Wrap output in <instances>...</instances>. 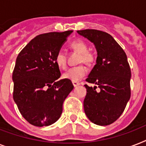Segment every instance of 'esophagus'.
Wrapping results in <instances>:
<instances>
[{
	"label": "esophagus",
	"mask_w": 146,
	"mask_h": 146,
	"mask_svg": "<svg viewBox=\"0 0 146 146\" xmlns=\"http://www.w3.org/2000/svg\"><path fill=\"white\" fill-rule=\"evenodd\" d=\"M73 85L74 87H76L78 86H80V82H77V81H73Z\"/></svg>",
	"instance_id": "obj_1"
}]
</instances>
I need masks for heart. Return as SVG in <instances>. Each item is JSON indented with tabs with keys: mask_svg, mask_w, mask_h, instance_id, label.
I'll list each match as a JSON object with an SVG mask.
<instances>
[{
	"mask_svg": "<svg viewBox=\"0 0 146 146\" xmlns=\"http://www.w3.org/2000/svg\"><path fill=\"white\" fill-rule=\"evenodd\" d=\"M70 48L76 52L79 53L78 63H84L88 66H91L96 61V55L92 51L88 50V44L82 40H76L70 44ZM55 64L60 69H66V57L62 51H58L54 57ZM88 70L84 65H78L71 67L64 73V79L71 81H79L87 74Z\"/></svg>",
	"mask_w": 146,
	"mask_h": 146,
	"instance_id": "obj_1",
	"label": "heart"
}]
</instances>
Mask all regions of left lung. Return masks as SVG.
Segmentation results:
<instances>
[{
    "label": "left lung",
    "instance_id": "8db88e82",
    "mask_svg": "<svg viewBox=\"0 0 146 146\" xmlns=\"http://www.w3.org/2000/svg\"><path fill=\"white\" fill-rule=\"evenodd\" d=\"M77 33L93 42L98 52L96 64L86 80L97 85L100 90L85 85V113L95 124L110 125L120 117L131 96V70L127 54L108 33L96 29Z\"/></svg>",
    "mask_w": 146,
    "mask_h": 146
}]
</instances>
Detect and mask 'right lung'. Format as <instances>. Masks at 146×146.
I'll return each mask as SVG.
<instances>
[{"label": "right lung", "instance_id": "obj_1", "mask_svg": "<svg viewBox=\"0 0 146 146\" xmlns=\"http://www.w3.org/2000/svg\"><path fill=\"white\" fill-rule=\"evenodd\" d=\"M73 31L41 34L19 52L13 72V97L22 116L35 127L55 123L63 103L73 89L71 80L60 77L55 55Z\"/></svg>", "mask_w": 146, "mask_h": 146}]
</instances>
